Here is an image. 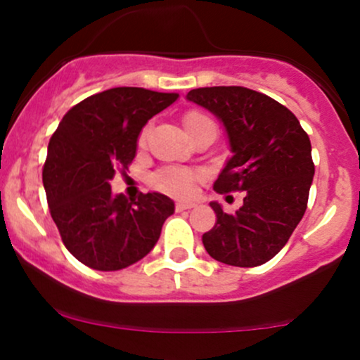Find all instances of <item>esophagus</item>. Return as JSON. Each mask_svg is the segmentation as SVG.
I'll use <instances>...</instances> for the list:
<instances>
[{
	"label": "esophagus",
	"instance_id": "obj_1",
	"mask_svg": "<svg viewBox=\"0 0 360 360\" xmlns=\"http://www.w3.org/2000/svg\"><path fill=\"white\" fill-rule=\"evenodd\" d=\"M194 206H196V203H193V201H177L176 210L177 212H184V210H191Z\"/></svg>",
	"mask_w": 360,
	"mask_h": 360
}]
</instances>
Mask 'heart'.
I'll use <instances>...</instances> for the list:
<instances>
[{
    "mask_svg": "<svg viewBox=\"0 0 360 360\" xmlns=\"http://www.w3.org/2000/svg\"><path fill=\"white\" fill-rule=\"evenodd\" d=\"M208 120L210 118L206 117V115L200 113V111H188V113L184 115L183 123H184L186 131L189 134V131L194 130L200 123L208 122ZM147 134H148L147 128L140 134V139H139L140 146H146ZM194 181H196V172L191 171V169H181V167L162 169V171H159L154 176V184L157 188L162 189L164 193L174 194V196H186V194L191 193Z\"/></svg>",
    "mask_w": 360,
    "mask_h": 360,
    "instance_id": "heart-1",
    "label": "heart"
}]
</instances>
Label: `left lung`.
<instances>
[{
    "mask_svg": "<svg viewBox=\"0 0 360 360\" xmlns=\"http://www.w3.org/2000/svg\"><path fill=\"white\" fill-rule=\"evenodd\" d=\"M186 100L208 110L225 128L232 155L213 188L245 191L238 212L210 206L217 223L203 235L206 252L235 267L266 264L286 245L307 212L315 166L298 118L266 94L242 86L191 89Z\"/></svg>",
    "mask_w": 360,
    "mask_h": 360,
    "instance_id": "8db88e82",
    "label": "left lung"
}]
</instances>
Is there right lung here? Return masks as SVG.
Segmentation results:
<instances>
[{
	"label": "right lung",
	"mask_w": 360,
	"mask_h": 360,
	"mask_svg": "<svg viewBox=\"0 0 360 360\" xmlns=\"http://www.w3.org/2000/svg\"><path fill=\"white\" fill-rule=\"evenodd\" d=\"M179 94L113 88L64 115L47 148L42 179L52 220L68 250L96 271H120L154 249L174 201L162 193L128 201L111 193L117 169L137 155L142 128Z\"/></svg>",
	"instance_id": "right-lung-1"
}]
</instances>
